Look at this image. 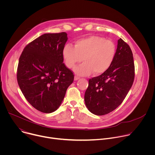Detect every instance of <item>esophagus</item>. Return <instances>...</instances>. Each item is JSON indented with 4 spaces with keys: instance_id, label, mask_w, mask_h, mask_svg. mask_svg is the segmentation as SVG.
Returning a JSON list of instances; mask_svg holds the SVG:
<instances>
[{
    "instance_id": "esophagus-1",
    "label": "esophagus",
    "mask_w": 155,
    "mask_h": 155,
    "mask_svg": "<svg viewBox=\"0 0 155 155\" xmlns=\"http://www.w3.org/2000/svg\"><path fill=\"white\" fill-rule=\"evenodd\" d=\"M79 79H80V77H77V76H75V77H74V80L77 81V80H79Z\"/></svg>"
}]
</instances>
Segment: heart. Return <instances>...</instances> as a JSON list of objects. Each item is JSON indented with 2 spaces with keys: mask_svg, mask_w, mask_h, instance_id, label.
<instances>
[{
  "mask_svg": "<svg viewBox=\"0 0 155 155\" xmlns=\"http://www.w3.org/2000/svg\"><path fill=\"white\" fill-rule=\"evenodd\" d=\"M116 54L115 43L105 38L92 35L80 38L75 42V47L66 44L62 50V57L66 66L74 68L77 64L84 62L74 69L80 76L90 75L93 71L99 75L107 71L113 63Z\"/></svg>",
  "mask_w": 155,
  "mask_h": 155,
  "instance_id": "heart-1",
  "label": "heart"
}]
</instances>
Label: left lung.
<instances>
[{"label":"left lung","mask_w":155,"mask_h":155,"mask_svg":"<svg viewBox=\"0 0 155 155\" xmlns=\"http://www.w3.org/2000/svg\"><path fill=\"white\" fill-rule=\"evenodd\" d=\"M134 63L130 48L120 38L116 54L110 68L89 80L84 94L87 108L96 115H104L116 109L123 101L133 84Z\"/></svg>","instance_id":"1"}]
</instances>
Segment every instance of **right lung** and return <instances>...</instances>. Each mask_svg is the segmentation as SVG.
Returning a JSON list of instances; mask_svg holds the SVG:
<instances>
[{"label":"right lung","instance_id":"1","mask_svg":"<svg viewBox=\"0 0 155 155\" xmlns=\"http://www.w3.org/2000/svg\"><path fill=\"white\" fill-rule=\"evenodd\" d=\"M68 34H44L24 48L20 56L17 80L29 103L50 114L61 105L74 75L63 63L62 50Z\"/></svg>","mask_w":155,"mask_h":155}]
</instances>
